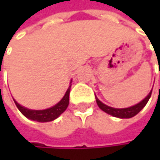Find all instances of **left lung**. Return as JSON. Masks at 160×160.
I'll return each mask as SVG.
<instances>
[{
    "label": "left lung",
    "instance_id": "left-lung-1",
    "mask_svg": "<svg viewBox=\"0 0 160 160\" xmlns=\"http://www.w3.org/2000/svg\"><path fill=\"white\" fill-rule=\"evenodd\" d=\"M158 58V56H157ZM151 93H152V91L149 92V94L144 98L143 101H141L139 104L133 106V107H131V108H110L105 104H103L101 101H99L98 98H96L95 96V99H96V103L98 105V107L103 110L104 112L111 115L113 117H117V118H132L134 117L135 115H137L139 112L141 111L143 108H144V106L147 104L150 96H151Z\"/></svg>",
    "mask_w": 160,
    "mask_h": 160
}]
</instances>
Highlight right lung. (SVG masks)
Masks as SVG:
<instances>
[{
    "label": "right lung",
    "instance_id": "obj_1",
    "mask_svg": "<svg viewBox=\"0 0 160 160\" xmlns=\"http://www.w3.org/2000/svg\"><path fill=\"white\" fill-rule=\"evenodd\" d=\"M70 87H71V84L68 87L66 94L64 95V97L62 98V100L59 103H57L54 107L50 108L48 109H44V110H30V109H28L24 107H21L18 103H16L15 100L14 101L16 103L17 108L19 109V111L21 112L25 117H27L28 118L32 119V120H36V121H40V122L52 121V120L55 119L56 118H58L68 107Z\"/></svg>",
    "mask_w": 160,
    "mask_h": 160
}]
</instances>
